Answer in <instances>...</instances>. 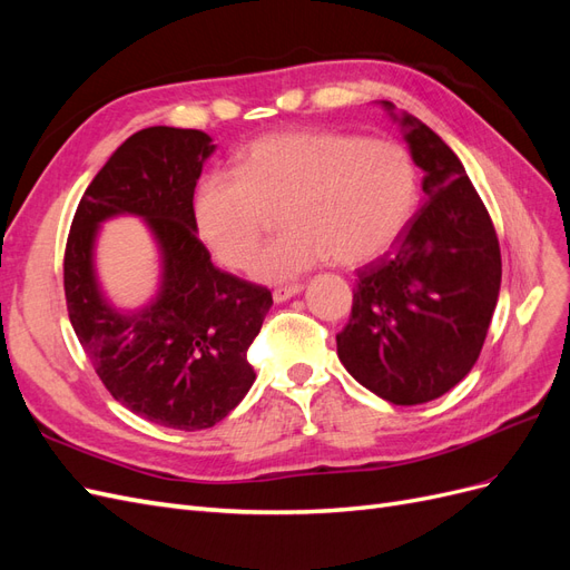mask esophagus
<instances>
[{
	"label": "esophagus",
	"mask_w": 570,
	"mask_h": 570,
	"mask_svg": "<svg viewBox=\"0 0 570 570\" xmlns=\"http://www.w3.org/2000/svg\"><path fill=\"white\" fill-rule=\"evenodd\" d=\"M302 289H304V285H299V283H295V285H278V287L273 289V299L275 302H287L289 297L299 295Z\"/></svg>",
	"instance_id": "34e87169"
}]
</instances>
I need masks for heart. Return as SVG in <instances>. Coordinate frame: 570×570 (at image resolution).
Listing matches in <instances>:
<instances>
[{"label": "heart", "instance_id": "b5f03b06", "mask_svg": "<svg viewBox=\"0 0 570 570\" xmlns=\"http://www.w3.org/2000/svg\"><path fill=\"white\" fill-rule=\"evenodd\" d=\"M419 206V168L394 140L337 130L258 137L237 170H209L195 189L204 245L228 268H247L283 209L285 233L258 254V281H287L333 256L358 266L402 237Z\"/></svg>", "mask_w": 570, "mask_h": 570}]
</instances>
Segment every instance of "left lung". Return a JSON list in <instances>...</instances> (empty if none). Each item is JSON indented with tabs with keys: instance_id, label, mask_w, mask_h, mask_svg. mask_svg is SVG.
Returning <instances> with one entry per match:
<instances>
[{
	"instance_id": "left-lung-1",
	"label": "left lung",
	"mask_w": 570,
	"mask_h": 570,
	"mask_svg": "<svg viewBox=\"0 0 570 570\" xmlns=\"http://www.w3.org/2000/svg\"><path fill=\"white\" fill-rule=\"evenodd\" d=\"M383 107L394 109L392 101ZM396 120L425 174L428 199L394 249L356 271L337 356L366 390L411 406L438 400L475 366L499 297L502 254L456 154L419 118Z\"/></svg>"
}]
</instances>
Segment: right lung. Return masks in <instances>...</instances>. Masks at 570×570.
<instances>
[{"mask_svg": "<svg viewBox=\"0 0 570 570\" xmlns=\"http://www.w3.org/2000/svg\"><path fill=\"white\" fill-rule=\"evenodd\" d=\"M216 147L202 130L154 126L130 135L78 204L63 254L68 318L116 402L174 430L223 421L256 381L247 350L273 304L271 289L212 264L193 197ZM146 218L165 262L158 299L120 315L100 297L91 249L101 219Z\"/></svg>", "mask_w": 570, "mask_h": 570, "instance_id": "obj_1", "label": "right lung"}]
</instances>
